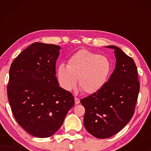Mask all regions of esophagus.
<instances>
[{"instance_id":"1","label":"esophagus","mask_w":151,"mask_h":151,"mask_svg":"<svg viewBox=\"0 0 151 151\" xmlns=\"http://www.w3.org/2000/svg\"><path fill=\"white\" fill-rule=\"evenodd\" d=\"M80 102V99H78V98H75V104H78Z\"/></svg>"}]
</instances>
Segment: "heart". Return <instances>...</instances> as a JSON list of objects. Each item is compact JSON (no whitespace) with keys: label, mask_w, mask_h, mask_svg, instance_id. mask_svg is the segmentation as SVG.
Returning a JSON list of instances; mask_svg holds the SVG:
<instances>
[{"label":"heart","mask_w":151,"mask_h":151,"mask_svg":"<svg viewBox=\"0 0 151 151\" xmlns=\"http://www.w3.org/2000/svg\"><path fill=\"white\" fill-rule=\"evenodd\" d=\"M111 63L106 57L82 49L69 59L67 66L61 64L57 69L59 84L68 91L74 89L78 80L82 91L94 93L106 82Z\"/></svg>","instance_id":"obj_1"}]
</instances>
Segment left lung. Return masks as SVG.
Wrapping results in <instances>:
<instances>
[{"instance_id":"1","label":"left lung","mask_w":151,"mask_h":151,"mask_svg":"<svg viewBox=\"0 0 151 151\" xmlns=\"http://www.w3.org/2000/svg\"><path fill=\"white\" fill-rule=\"evenodd\" d=\"M115 68L102 88L80 102L85 109L84 125L88 133L105 139L120 131L131 120L139 91L137 70L133 58L116 46Z\"/></svg>"}]
</instances>
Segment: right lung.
<instances>
[{
  "label": "right lung",
  "mask_w": 151,
  "mask_h": 151,
  "mask_svg": "<svg viewBox=\"0 0 151 151\" xmlns=\"http://www.w3.org/2000/svg\"><path fill=\"white\" fill-rule=\"evenodd\" d=\"M60 49L55 45L34 42L10 67L7 96L12 113L34 137L53 135L75 104L73 96L60 87L55 76Z\"/></svg>",
  "instance_id": "obj_1"
}]
</instances>
